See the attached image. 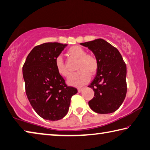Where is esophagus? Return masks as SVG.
I'll use <instances>...</instances> for the list:
<instances>
[{
    "mask_svg": "<svg viewBox=\"0 0 150 150\" xmlns=\"http://www.w3.org/2000/svg\"><path fill=\"white\" fill-rule=\"evenodd\" d=\"M83 89H84V88H78V92H81L83 90Z\"/></svg>",
    "mask_w": 150,
    "mask_h": 150,
    "instance_id": "1",
    "label": "esophagus"
}]
</instances>
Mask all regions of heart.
<instances>
[{
  "instance_id": "obj_1",
  "label": "heart",
  "mask_w": 150,
  "mask_h": 150,
  "mask_svg": "<svg viewBox=\"0 0 150 150\" xmlns=\"http://www.w3.org/2000/svg\"><path fill=\"white\" fill-rule=\"evenodd\" d=\"M68 54L76 59L78 62L76 66L77 72L73 73L68 78V85L80 87L89 82L90 76L96 74L98 69V61L94 56L87 54L86 51L80 46H74L69 48ZM56 69L58 73L63 77H67L69 72L61 56H58L55 60Z\"/></svg>"
}]
</instances>
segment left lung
Instances as JSON below:
<instances>
[{"mask_svg":"<svg viewBox=\"0 0 150 150\" xmlns=\"http://www.w3.org/2000/svg\"><path fill=\"white\" fill-rule=\"evenodd\" d=\"M80 45L91 50L98 61L96 75L88 86L94 92L89 106L98 114L114 112L123 103L127 92L126 65L121 54L102 38Z\"/></svg>","mask_w":150,"mask_h":150,"instance_id":"obj_1","label":"left lung"}]
</instances>
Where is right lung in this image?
Instances as JSON below:
<instances>
[{
    "instance_id": "1",
    "label": "right lung",
    "mask_w": 150,
    "mask_h": 150,
    "mask_svg": "<svg viewBox=\"0 0 150 150\" xmlns=\"http://www.w3.org/2000/svg\"><path fill=\"white\" fill-rule=\"evenodd\" d=\"M67 45L47 42L36 46L26 57L23 74L27 98L43 119H62L69 110L71 98L76 88L68 86L58 73L55 60Z\"/></svg>"
}]
</instances>
